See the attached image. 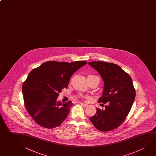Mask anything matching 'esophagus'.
<instances>
[{"instance_id": "obj_1", "label": "esophagus", "mask_w": 156, "mask_h": 156, "mask_svg": "<svg viewBox=\"0 0 156 156\" xmlns=\"http://www.w3.org/2000/svg\"><path fill=\"white\" fill-rule=\"evenodd\" d=\"M79 104H80L82 106H88V105H87V103H84V102H79Z\"/></svg>"}]
</instances>
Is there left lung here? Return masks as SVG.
<instances>
[{
  "mask_svg": "<svg viewBox=\"0 0 156 156\" xmlns=\"http://www.w3.org/2000/svg\"><path fill=\"white\" fill-rule=\"evenodd\" d=\"M88 64L98 72L104 82L98 102H108L105 109L96 108V113L90 118V121L100 131L112 130L126 119L133 104L135 90L133 80L117 65L102 61H92Z\"/></svg>",
  "mask_w": 156,
  "mask_h": 156,
  "instance_id": "obj_1",
  "label": "left lung"
}]
</instances>
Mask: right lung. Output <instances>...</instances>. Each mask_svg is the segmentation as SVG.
<instances>
[{
    "instance_id": "obj_1",
    "label": "right lung",
    "mask_w": 156,
    "mask_h": 156,
    "mask_svg": "<svg viewBox=\"0 0 156 156\" xmlns=\"http://www.w3.org/2000/svg\"><path fill=\"white\" fill-rule=\"evenodd\" d=\"M87 62L48 61L33 69L22 85L28 112L39 126L52 129L63 122L73 106L71 101H57L59 93L68 87L72 74Z\"/></svg>"
}]
</instances>
